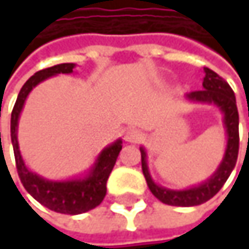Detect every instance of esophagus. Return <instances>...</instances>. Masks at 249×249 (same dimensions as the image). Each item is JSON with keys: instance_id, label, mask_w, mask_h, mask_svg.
I'll return each instance as SVG.
<instances>
[{"instance_id": "obj_1", "label": "esophagus", "mask_w": 249, "mask_h": 249, "mask_svg": "<svg viewBox=\"0 0 249 249\" xmlns=\"http://www.w3.org/2000/svg\"><path fill=\"white\" fill-rule=\"evenodd\" d=\"M125 140L128 142H140L142 140V132L135 129V128H129L126 132H125Z\"/></svg>"}]
</instances>
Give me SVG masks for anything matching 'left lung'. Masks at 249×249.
I'll use <instances>...</instances> for the list:
<instances>
[{
	"mask_svg": "<svg viewBox=\"0 0 249 249\" xmlns=\"http://www.w3.org/2000/svg\"><path fill=\"white\" fill-rule=\"evenodd\" d=\"M190 101L195 102H203V104H215L224 114V124L226 128V150L225 156L218 167V170L211 176L206 181L200 183L199 186L184 189V190H172L166 189L163 186H159L153 181L148 166H147V153L142 147H140L141 151V166L142 173L147 180L148 189L151 193L163 203L170 206H197L209 199H212L225 184L229 174L232 173L236 159H238V150H239V115L236 108V99L235 93L218 73L213 71L205 68V77H203V89L195 90L187 93L186 96Z\"/></svg>",
	"mask_w": 249,
	"mask_h": 249,
	"instance_id": "obj_1",
	"label": "left lung"
}]
</instances>
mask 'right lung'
I'll return each instance as SVG.
<instances>
[{"label": "right lung", "instance_id": "add662e5", "mask_svg": "<svg viewBox=\"0 0 249 249\" xmlns=\"http://www.w3.org/2000/svg\"><path fill=\"white\" fill-rule=\"evenodd\" d=\"M73 69H75L73 63H62L34 73L23 85L11 112V142L14 148L17 172L24 189L43 206L57 213H68V215H79L88 212L96 208L104 200L107 195V181L123 148V141L117 140L114 144L104 148L98 156L90 172L83 178L52 181L40 177L38 174L33 173L27 169L18 148L17 126H18L21 109L31 89L50 76L59 75V73H72Z\"/></svg>", "mask_w": 249, "mask_h": 249}]
</instances>
